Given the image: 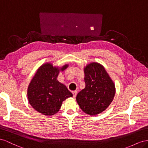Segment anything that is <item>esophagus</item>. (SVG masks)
<instances>
[{
    "label": "esophagus",
    "mask_w": 148,
    "mask_h": 148,
    "mask_svg": "<svg viewBox=\"0 0 148 148\" xmlns=\"http://www.w3.org/2000/svg\"><path fill=\"white\" fill-rule=\"evenodd\" d=\"M77 90H74V91H73V97H75V96H76V95H77Z\"/></svg>",
    "instance_id": "obj_1"
}]
</instances>
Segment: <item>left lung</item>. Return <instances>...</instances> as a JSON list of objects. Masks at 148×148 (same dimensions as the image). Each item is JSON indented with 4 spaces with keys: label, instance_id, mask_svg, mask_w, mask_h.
Returning <instances> with one entry per match:
<instances>
[{
    "label": "left lung",
    "instance_id": "1",
    "mask_svg": "<svg viewBox=\"0 0 148 148\" xmlns=\"http://www.w3.org/2000/svg\"><path fill=\"white\" fill-rule=\"evenodd\" d=\"M86 87L76 96L82 110L89 115H96L109 106L115 95V86L101 64L92 62L84 68Z\"/></svg>",
    "mask_w": 148,
    "mask_h": 148
}]
</instances>
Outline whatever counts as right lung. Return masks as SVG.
<instances>
[{"mask_svg": "<svg viewBox=\"0 0 148 148\" xmlns=\"http://www.w3.org/2000/svg\"><path fill=\"white\" fill-rule=\"evenodd\" d=\"M67 67V65L63 66L62 71ZM59 71L58 68L51 64H44L38 69L28 88L30 104L37 111L48 116L58 112L62 101L73 96L57 79Z\"/></svg>", "mask_w": 148, "mask_h": 148, "instance_id": "obj_1", "label": "right lung"}]
</instances>
